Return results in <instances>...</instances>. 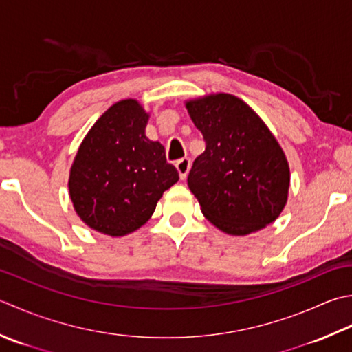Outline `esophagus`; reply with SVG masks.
Returning a JSON list of instances; mask_svg holds the SVG:
<instances>
[{"instance_id": "esophagus-1", "label": "esophagus", "mask_w": 352, "mask_h": 352, "mask_svg": "<svg viewBox=\"0 0 352 352\" xmlns=\"http://www.w3.org/2000/svg\"><path fill=\"white\" fill-rule=\"evenodd\" d=\"M175 168L178 170V175H180L182 180H186V177H188L189 170H190V160L188 157H184V158H182V160H178L175 163Z\"/></svg>"}]
</instances>
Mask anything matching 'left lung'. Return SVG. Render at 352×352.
I'll list each match as a JSON object with an SVG mask.
<instances>
[{"label": "left lung", "instance_id": "8db88e82", "mask_svg": "<svg viewBox=\"0 0 352 352\" xmlns=\"http://www.w3.org/2000/svg\"><path fill=\"white\" fill-rule=\"evenodd\" d=\"M206 149L188 186L203 215L224 233L245 236L276 221L290 189V166L263 119L233 94L186 100Z\"/></svg>", "mask_w": 352, "mask_h": 352}]
</instances>
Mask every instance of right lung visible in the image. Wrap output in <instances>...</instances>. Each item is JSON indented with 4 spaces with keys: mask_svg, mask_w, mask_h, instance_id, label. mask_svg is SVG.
Masks as SVG:
<instances>
[{
    "mask_svg": "<svg viewBox=\"0 0 352 352\" xmlns=\"http://www.w3.org/2000/svg\"><path fill=\"white\" fill-rule=\"evenodd\" d=\"M149 114L135 99L103 113L76 154L68 190L78 217L109 236L133 233L153 217L163 192L178 182L160 142L149 140Z\"/></svg>",
    "mask_w": 352,
    "mask_h": 352,
    "instance_id": "right-lung-1",
    "label": "right lung"
}]
</instances>
